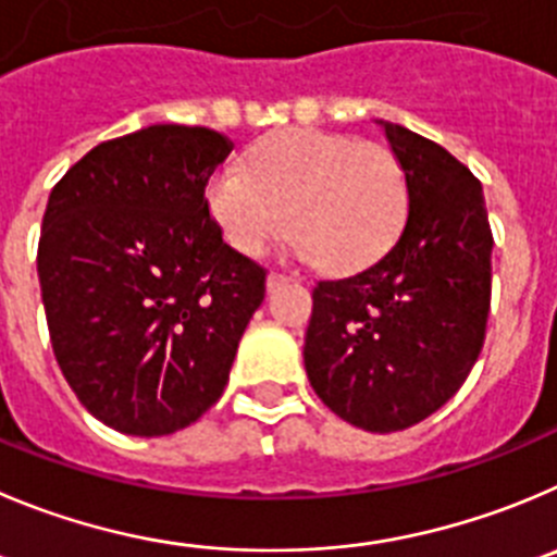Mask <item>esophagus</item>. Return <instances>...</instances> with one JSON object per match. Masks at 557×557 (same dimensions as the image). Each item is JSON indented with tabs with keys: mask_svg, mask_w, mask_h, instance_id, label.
Instances as JSON below:
<instances>
[{
	"mask_svg": "<svg viewBox=\"0 0 557 557\" xmlns=\"http://www.w3.org/2000/svg\"><path fill=\"white\" fill-rule=\"evenodd\" d=\"M290 274H283V272H269V277H267V285H269V290H274V288H280V285H285V283H290Z\"/></svg>",
	"mask_w": 557,
	"mask_h": 557,
	"instance_id": "1",
	"label": "esophagus"
}]
</instances>
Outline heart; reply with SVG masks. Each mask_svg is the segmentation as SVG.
<instances>
[{
	"mask_svg": "<svg viewBox=\"0 0 557 557\" xmlns=\"http://www.w3.org/2000/svg\"><path fill=\"white\" fill-rule=\"evenodd\" d=\"M211 220L236 252L261 255L288 220L290 247L324 272L371 267L398 242L409 211L401 161L376 143L319 128H285L206 186Z\"/></svg>",
	"mask_w": 557,
	"mask_h": 557,
	"instance_id": "1",
	"label": "heart"
}]
</instances>
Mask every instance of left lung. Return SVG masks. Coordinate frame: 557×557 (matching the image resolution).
Segmentation results:
<instances>
[{"mask_svg": "<svg viewBox=\"0 0 557 557\" xmlns=\"http://www.w3.org/2000/svg\"><path fill=\"white\" fill-rule=\"evenodd\" d=\"M409 211L387 255L313 288L305 371L315 396L366 431H401L443 407L481 355L492 296V227L481 181L398 123Z\"/></svg>", "mask_w": 557, "mask_h": 557, "instance_id": "left-lung-1", "label": "left lung"}]
</instances>
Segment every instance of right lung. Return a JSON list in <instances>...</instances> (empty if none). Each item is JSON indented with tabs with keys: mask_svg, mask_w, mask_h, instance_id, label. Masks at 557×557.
Segmentation results:
<instances>
[{
	"mask_svg": "<svg viewBox=\"0 0 557 557\" xmlns=\"http://www.w3.org/2000/svg\"><path fill=\"white\" fill-rule=\"evenodd\" d=\"M233 143L148 126L82 156L51 189L38 277L51 346L87 412L164 436L220 401L267 269L222 242L206 186Z\"/></svg>",
	"mask_w": 557,
	"mask_h": 557,
	"instance_id": "add662e5",
	"label": "right lung"
}]
</instances>
